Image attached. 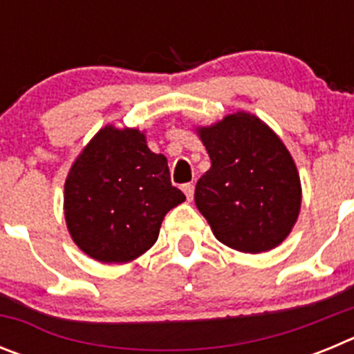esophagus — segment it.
Returning <instances> with one entry per match:
<instances>
[{
    "label": "esophagus",
    "mask_w": 354,
    "mask_h": 354,
    "mask_svg": "<svg viewBox=\"0 0 354 354\" xmlns=\"http://www.w3.org/2000/svg\"><path fill=\"white\" fill-rule=\"evenodd\" d=\"M183 192L187 200H193V195H195V186H193V184H184Z\"/></svg>",
    "instance_id": "34e87169"
}]
</instances>
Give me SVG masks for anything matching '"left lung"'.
<instances>
[{"mask_svg": "<svg viewBox=\"0 0 354 354\" xmlns=\"http://www.w3.org/2000/svg\"><path fill=\"white\" fill-rule=\"evenodd\" d=\"M196 133L211 168L196 183L195 204L216 239L245 253L280 245L301 207L298 168L282 140L246 111Z\"/></svg>", "mask_w": 354, "mask_h": 354, "instance_id": "8db88e82", "label": "left lung"}]
</instances>
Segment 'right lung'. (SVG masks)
<instances>
[{"mask_svg":"<svg viewBox=\"0 0 354 354\" xmlns=\"http://www.w3.org/2000/svg\"><path fill=\"white\" fill-rule=\"evenodd\" d=\"M184 200L171 186L167 158L147 147L142 131L106 126L72 162L65 221L88 257L122 264L154 245L167 212Z\"/></svg>","mask_w":354,"mask_h":354,"instance_id":"1","label":"right lung"}]
</instances>
